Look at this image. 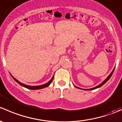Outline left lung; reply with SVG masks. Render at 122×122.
Instances as JSON below:
<instances>
[{
	"instance_id": "1",
	"label": "left lung",
	"mask_w": 122,
	"mask_h": 122,
	"mask_svg": "<svg viewBox=\"0 0 122 122\" xmlns=\"http://www.w3.org/2000/svg\"><path fill=\"white\" fill-rule=\"evenodd\" d=\"M114 68L113 69V71H112V72L111 73H110V74H109V76H108L107 77V78H106V80H104L102 82V83H101V84H100L99 85H98V86H96V87H93V88H89V89H82V88H79V87H76V86H75V87H77V88H80V89L84 90H94V89H96V88H99V87H102V86H103V85H104V84H105L106 83L107 81L108 80H109V79H110V77H111V76H112L113 73V71H114Z\"/></svg>"
}]
</instances>
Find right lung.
Instances as JSON below:
<instances>
[{"instance_id":"obj_1","label":"right lung","mask_w":122,"mask_h":122,"mask_svg":"<svg viewBox=\"0 0 122 122\" xmlns=\"http://www.w3.org/2000/svg\"><path fill=\"white\" fill-rule=\"evenodd\" d=\"M13 79L15 80L17 82V83H18V84H19L20 85V86H23V87H25V88H28V89H30V90H39V89H41V88H45V87H48V86H49L50 84L51 83V82L52 81V80H53V78H54V76L52 77V78H51V80H50V81H49L47 83H46V84H42V85H41V86H28V85H26V84H23V83H20V82H19V81L17 80L16 79H15V78H14V77H13Z\"/></svg>"}]
</instances>
